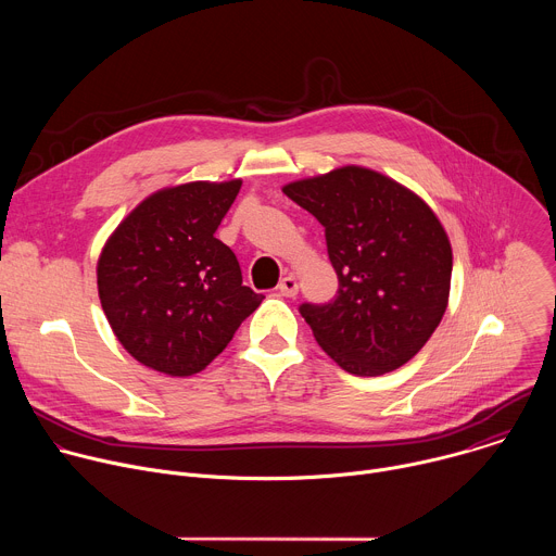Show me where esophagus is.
Returning a JSON list of instances; mask_svg holds the SVG:
<instances>
[{"mask_svg": "<svg viewBox=\"0 0 556 556\" xmlns=\"http://www.w3.org/2000/svg\"><path fill=\"white\" fill-rule=\"evenodd\" d=\"M277 290H279V294H283V296H296L299 283H296V279H294L292 275H286V277L279 281Z\"/></svg>", "mask_w": 556, "mask_h": 556, "instance_id": "1", "label": "esophagus"}]
</instances>
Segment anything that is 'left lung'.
<instances>
[{"label": "left lung", "mask_w": 556, "mask_h": 556, "mask_svg": "<svg viewBox=\"0 0 556 556\" xmlns=\"http://www.w3.org/2000/svg\"><path fill=\"white\" fill-rule=\"evenodd\" d=\"M283 193L326 228L339 277L330 303L299 307L316 343L354 376L412 361L448 303L453 253L435 213L403 185L354 165Z\"/></svg>", "instance_id": "1"}]
</instances>
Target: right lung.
<instances>
[{"mask_svg": "<svg viewBox=\"0 0 556 556\" xmlns=\"http://www.w3.org/2000/svg\"><path fill=\"white\" fill-rule=\"evenodd\" d=\"M242 180L189 182L142 200L112 232L97 266L99 296L121 345L169 376L202 371L264 294L242 286L215 230Z\"/></svg>", "mask_w": 556, "mask_h": 556, "instance_id": "add662e5", "label": "right lung"}]
</instances>
